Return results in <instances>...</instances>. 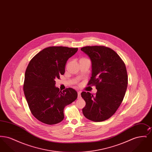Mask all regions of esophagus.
Returning <instances> with one entry per match:
<instances>
[{
	"instance_id": "1",
	"label": "esophagus",
	"mask_w": 152,
	"mask_h": 152,
	"mask_svg": "<svg viewBox=\"0 0 152 152\" xmlns=\"http://www.w3.org/2000/svg\"><path fill=\"white\" fill-rule=\"evenodd\" d=\"M77 94H78V99H80V98L81 97V92L79 91L78 93H77Z\"/></svg>"
}]
</instances>
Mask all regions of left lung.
<instances>
[{"instance_id":"obj_1","label":"left lung","mask_w":152,"mask_h":152,"mask_svg":"<svg viewBox=\"0 0 152 152\" xmlns=\"http://www.w3.org/2000/svg\"><path fill=\"white\" fill-rule=\"evenodd\" d=\"M92 61V77L88 84L94 85L95 95L83 92L86 104L84 116L95 121H105L113 116L123 101L128 86L126 68L115 51L102 46H87L81 48Z\"/></svg>"}]
</instances>
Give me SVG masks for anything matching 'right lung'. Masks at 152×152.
Here are the masks:
<instances>
[{
    "label": "right lung",
    "instance_id": "right-lung-1",
    "mask_svg": "<svg viewBox=\"0 0 152 152\" xmlns=\"http://www.w3.org/2000/svg\"><path fill=\"white\" fill-rule=\"evenodd\" d=\"M77 50V48L49 47L29 61L23 90L29 109L39 121L48 125L61 122L65 106L77 99V93L72 88L61 91L55 87V79L64 74L67 60Z\"/></svg>",
    "mask_w": 152,
    "mask_h": 152
}]
</instances>
